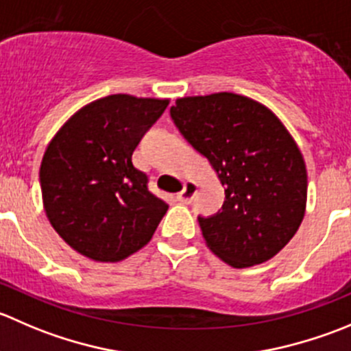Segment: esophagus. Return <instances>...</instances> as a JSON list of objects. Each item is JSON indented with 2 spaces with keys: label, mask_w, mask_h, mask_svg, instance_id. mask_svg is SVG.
Segmentation results:
<instances>
[{
  "label": "esophagus",
  "mask_w": 351,
  "mask_h": 351,
  "mask_svg": "<svg viewBox=\"0 0 351 351\" xmlns=\"http://www.w3.org/2000/svg\"><path fill=\"white\" fill-rule=\"evenodd\" d=\"M195 193H197V183L186 182L185 185H183L182 192L176 195V199H178L182 204H189V202H192V199Z\"/></svg>",
  "instance_id": "obj_1"
}]
</instances>
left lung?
Segmentation results:
<instances>
[{
  "label": "left lung",
  "instance_id": "8db88e82",
  "mask_svg": "<svg viewBox=\"0 0 351 351\" xmlns=\"http://www.w3.org/2000/svg\"><path fill=\"white\" fill-rule=\"evenodd\" d=\"M169 113L224 186L223 209L199 217L207 247L237 269L273 258L307 206V168L290 132L269 108L233 93L180 97Z\"/></svg>",
  "mask_w": 351,
  "mask_h": 351
}]
</instances>
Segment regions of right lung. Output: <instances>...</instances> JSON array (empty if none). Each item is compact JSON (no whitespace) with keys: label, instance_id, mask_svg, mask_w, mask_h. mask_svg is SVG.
I'll return each instance as SVG.
<instances>
[{"label":"right lung","instance_id":"1","mask_svg":"<svg viewBox=\"0 0 351 351\" xmlns=\"http://www.w3.org/2000/svg\"><path fill=\"white\" fill-rule=\"evenodd\" d=\"M169 99L113 94L71 114L40 162L46 216L73 250L120 262L151 241L168 204L147 189L132 162L142 135Z\"/></svg>","mask_w":351,"mask_h":351}]
</instances>
